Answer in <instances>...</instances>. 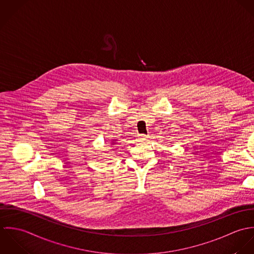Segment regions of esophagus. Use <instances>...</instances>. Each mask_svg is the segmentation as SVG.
<instances>
[{
	"label": "esophagus",
	"instance_id": "34e87169",
	"mask_svg": "<svg viewBox=\"0 0 254 254\" xmlns=\"http://www.w3.org/2000/svg\"><path fill=\"white\" fill-rule=\"evenodd\" d=\"M147 138H148V136L146 134H139V136H138V140L140 142H145L147 140Z\"/></svg>",
	"mask_w": 254,
	"mask_h": 254
}]
</instances>
